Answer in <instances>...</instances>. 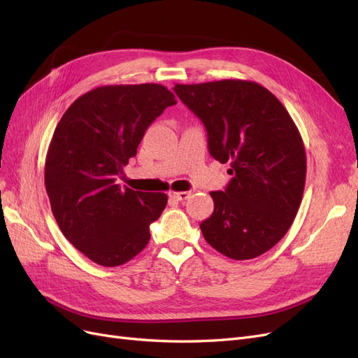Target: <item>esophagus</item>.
Here are the masks:
<instances>
[{
    "mask_svg": "<svg viewBox=\"0 0 358 358\" xmlns=\"http://www.w3.org/2000/svg\"><path fill=\"white\" fill-rule=\"evenodd\" d=\"M189 194L191 192H188V191H183V192H170L169 196L175 201H185L189 197Z\"/></svg>",
    "mask_w": 358,
    "mask_h": 358,
    "instance_id": "esophagus-1",
    "label": "esophagus"
}]
</instances>
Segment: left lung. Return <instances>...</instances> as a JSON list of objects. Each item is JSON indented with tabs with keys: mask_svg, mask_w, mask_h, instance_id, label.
Listing matches in <instances>:
<instances>
[{
	"mask_svg": "<svg viewBox=\"0 0 358 358\" xmlns=\"http://www.w3.org/2000/svg\"><path fill=\"white\" fill-rule=\"evenodd\" d=\"M173 91L208 131L210 155L230 162L225 191H213V213L200 224L216 251L251 259L288 231L301 203L306 154L289 113L264 86L227 79L176 83Z\"/></svg>",
	"mask_w": 358,
	"mask_h": 358,
	"instance_id": "1",
	"label": "left lung"
}]
</instances>
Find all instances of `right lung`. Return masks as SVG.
<instances>
[{
	"instance_id": "1",
	"label": "right lung",
	"mask_w": 358,
	"mask_h": 358,
	"mask_svg": "<svg viewBox=\"0 0 358 358\" xmlns=\"http://www.w3.org/2000/svg\"><path fill=\"white\" fill-rule=\"evenodd\" d=\"M176 104L158 83L99 86L79 96L58 122L45 164L52 213L62 234L104 267L125 264L150 239L164 192L121 188L117 176L136 157L148 127Z\"/></svg>"
}]
</instances>
